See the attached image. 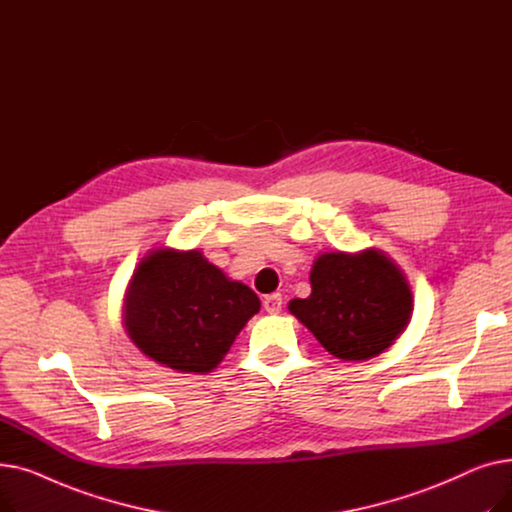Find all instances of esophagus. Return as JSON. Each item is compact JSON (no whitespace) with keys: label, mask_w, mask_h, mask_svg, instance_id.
Instances as JSON below:
<instances>
[{"label":"esophagus","mask_w":512,"mask_h":512,"mask_svg":"<svg viewBox=\"0 0 512 512\" xmlns=\"http://www.w3.org/2000/svg\"><path fill=\"white\" fill-rule=\"evenodd\" d=\"M263 309H265L267 313H272V315L280 313V311H282V294H280V292L267 294V297L263 299Z\"/></svg>","instance_id":"esophagus-1"}]
</instances>
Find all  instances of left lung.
I'll return each mask as SVG.
<instances>
[{"mask_svg": "<svg viewBox=\"0 0 512 512\" xmlns=\"http://www.w3.org/2000/svg\"><path fill=\"white\" fill-rule=\"evenodd\" d=\"M309 282V297L292 299L288 311L342 361L378 357L409 326L411 286L380 249L321 253Z\"/></svg>", "mask_w": 512, "mask_h": 512, "instance_id": "obj_1", "label": "left lung"}]
</instances>
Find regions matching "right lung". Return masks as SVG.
<instances>
[{
    "mask_svg": "<svg viewBox=\"0 0 512 512\" xmlns=\"http://www.w3.org/2000/svg\"><path fill=\"white\" fill-rule=\"evenodd\" d=\"M259 309L257 294L199 249L157 247L126 286L122 324L151 361L178 373H209Z\"/></svg>",
    "mask_w": 512,
    "mask_h": 512,
    "instance_id": "1",
    "label": "right lung"
}]
</instances>
